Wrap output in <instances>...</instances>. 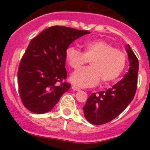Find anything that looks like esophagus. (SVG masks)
I'll use <instances>...</instances> for the list:
<instances>
[{
    "instance_id": "34e87169",
    "label": "esophagus",
    "mask_w": 150,
    "mask_h": 150,
    "mask_svg": "<svg viewBox=\"0 0 150 150\" xmlns=\"http://www.w3.org/2000/svg\"><path fill=\"white\" fill-rule=\"evenodd\" d=\"M72 90L77 91H81V89H80L79 88L77 87V86H72Z\"/></svg>"
}]
</instances>
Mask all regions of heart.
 Listing matches in <instances>:
<instances>
[{
	"mask_svg": "<svg viewBox=\"0 0 150 150\" xmlns=\"http://www.w3.org/2000/svg\"><path fill=\"white\" fill-rule=\"evenodd\" d=\"M83 52L73 46L65 51L67 64L74 70L79 69L90 62L91 67L76 71L70 76V81L81 87L96 86L102 80L108 84L117 79L123 70L126 57L121 50L102 40H91L81 45Z\"/></svg>",
	"mask_w": 150,
	"mask_h": 150,
	"instance_id": "heart-1",
	"label": "heart"
}]
</instances>
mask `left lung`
<instances>
[{"mask_svg":"<svg viewBox=\"0 0 150 150\" xmlns=\"http://www.w3.org/2000/svg\"><path fill=\"white\" fill-rule=\"evenodd\" d=\"M129 69L125 77L106 91L93 93L83 107L84 117L93 125H102L119 115L134 99L137 87L139 61L126 45Z\"/></svg>","mask_w":150,"mask_h":150,"instance_id":"8db88e82","label":"left lung"}]
</instances>
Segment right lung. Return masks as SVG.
<instances>
[{
	"mask_svg": "<svg viewBox=\"0 0 150 150\" xmlns=\"http://www.w3.org/2000/svg\"><path fill=\"white\" fill-rule=\"evenodd\" d=\"M87 30L53 26L29 43L18 70L19 96L30 111L43 114L56 105L71 85L67 78L65 51Z\"/></svg>",
	"mask_w": 150,
	"mask_h": 150,
	"instance_id": "obj_1",
	"label": "right lung"
}]
</instances>
